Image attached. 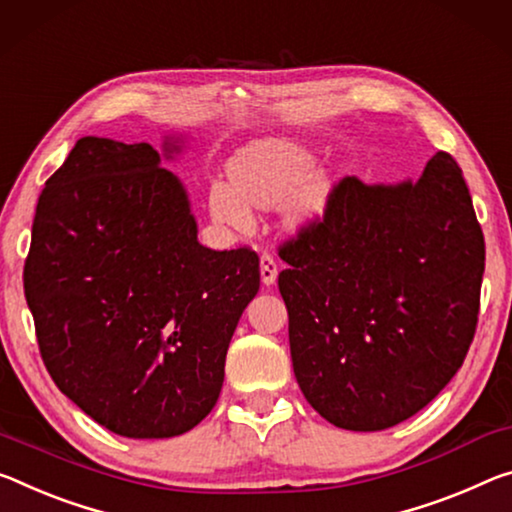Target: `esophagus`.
<instances>
[{
	"instance_id": "1",
	"label": "esophagus",
	"mask_w": 512,
	"mask_h": 512,
	"mask_svg": "<svg viewBox=\"0 0 512 512\" xmlns=\"http://www.w3.org/2000/svg\"><path fill=\"white\" fill-rule=\"evenodd\" d=\"M259 273H262V282L266 287L275 285V280H278V262H275L273 255L264 253L259 257Z\"/></svg>"
}]
</instances>
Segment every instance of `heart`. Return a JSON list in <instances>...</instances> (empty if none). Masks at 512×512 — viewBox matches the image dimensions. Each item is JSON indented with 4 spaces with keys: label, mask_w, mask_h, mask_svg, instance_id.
I'll return each instance as SVG.
<instances>
[{
    "label": "heart",
    "mask_w": 512,
    "mask_h": 512,
    "mask_svg": "<svg viewBox=\"0 0 512 512\" xmlns=\"http://www.w3.org/2000/svg\"><path fill=\"white\" fill-rule=\"evenodd\" d=\"M230 182H216L209 189V212L218 223L232 230L253 225V209L285 205L291 227H305L319 218L323 189L312 184L316 157L303 143L262 141L248 145L232 161Z\"/></svg>",
    "instance_id": "obj_1"
}]
</instances>
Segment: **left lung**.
<instances>
[{
	"label": "left lung",
	"mask_w": 512,
	"mask_h": 512,
	"mask_svg": "<svg viewBox=\"0 0 512 512\" xmlns=\"http://www.w3.org/2000/svg\"><path fill=\"white\" fill-rule=\"evenodd\" d=\"M291 362L307 403L346 431L426 408L474 339L485 241L451 154L417 182L344 177L321 223L280 248Z\"/></svg>",
	"instance_id": "obj_1"
}]
</instances>
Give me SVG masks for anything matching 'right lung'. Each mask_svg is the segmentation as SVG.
<instances>
[{"mask_svg": "<svg viewBox=\"0 0 512 512\" xmlns=\"http://www.w3.org/2000/svg\"><path fill=\"white\" fill-rule=\"evenodd\" d=\"M182 145L79 139L40 193L24 264L56 387L134 440L182 435L212 412L227 346L259 291L253 250L198 241L189 193L161 168Z\"/></svg>", "mask_w": 512, "mask_h": 512, "instance_id": "add662e5", "label": "right lung"}]
</instances>
